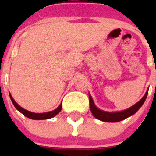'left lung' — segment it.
<instances>
[{
  "label": "left lung",
  "instance_id": "8db88e82",
  "mask_svg": "<svg viewBox=\"0 0 156 156\" xmlns=\"http://www.w3.org/2000/svg\"><path fill=\"white\" fill-rule=\"evenodd\" d=\"M148 90H147L145 94L144 95V97L140 99L138 102L136 103L134 105L129 108L128 109L124 110V111L118 112H108L102 111V110H100L99 108H98L95 106V105L94 104L93 99H92L91 96L89 94L90 111H91L92 114H93L94 116L96 119L103 121V122H119V121L123 120V119H126L127 117L130 116V115H133V114L137 112V110L144 104V101H145L146 98H147V95H148Z\"/></svg>",
  "mask_w": 156,
  "mask_h": 156
}]
</instances>
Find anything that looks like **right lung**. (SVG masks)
Returning a JSON list of instances; mask_svg holds the SVG:
<instances>
[{"mask_svg": "<svg viewBox=\"0 0 156 156\" xmlns=\"http://www.w3.org/2000/svg\"><path fill=\"white\" fill-rule=\"evenodd\" d=\"M10 98L12 103H13L14 106L16 107V109L19 110V111L22 114H23L25 116L28 117V118H30V119H37V120H38V119H50V118L55 116V115L58 113L59 112L61 111L62 107V105L61 104L57 108H56V109L54 110V111L48 112H45V113H34V112H31L30 111H27V110L24 109V108H23L22 107H20V106L16 102V101L12 98V97L11 96V95H10Z\"/></svg>", "mask_w": 156, "mask_h": 156, "instance_id": "right-lung-1", "label": "right lung"}]
</instances>
